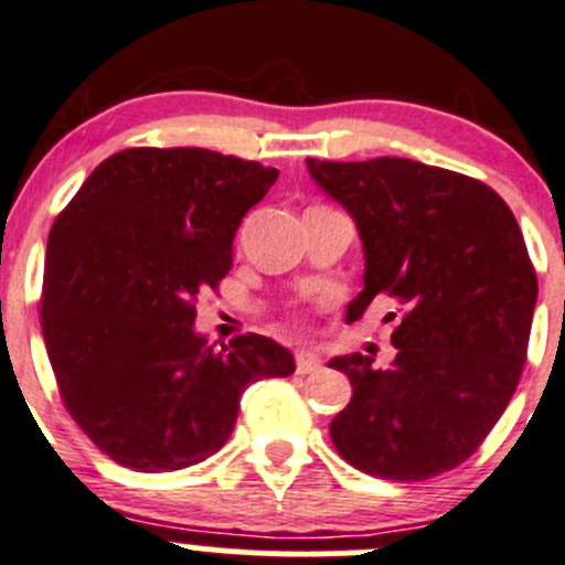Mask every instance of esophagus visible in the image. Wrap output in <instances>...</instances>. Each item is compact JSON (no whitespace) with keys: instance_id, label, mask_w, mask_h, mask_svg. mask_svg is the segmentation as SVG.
I'll return each instance as SVG.
<instances>
[{"instance_id":"1","label":"esophagus","mask_w":565,"mask_h":565,"mask_svg":"<svg viewBox=\"0 0 565 565\" xmlns=\"http://www.w3.org/2000/svg\"><path fill=\"white\" fill-rule=\"evenodd\" d=\"M319 369H322V361H319L317 352L300 350L298 355H295V372L298 374H315Z\"/></svg>"}]
</instances>
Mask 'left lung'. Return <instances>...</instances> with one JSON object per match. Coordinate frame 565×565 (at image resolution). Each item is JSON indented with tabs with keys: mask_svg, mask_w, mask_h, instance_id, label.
Here are the masks:
<instances>
[{
	"mask_svg": "<svg viewBox=\"0 0 565 565\" xmlns=\"http://www.w3.org/2000/svg\"><path fill=\"white\" fill-rule=\"evenodd\" d=\"M306 167L363 241V292L347 317L380 295L404 311L388 369L361 352L330 361L352 383L330 440L388 481L454 470L498 424L525 366L539 281L520 224L481 180L409 158Z\"/></svg>",
	"mask_w": 565,
	"mask_h": 565,
	"instance_id": "1",
	"label": "left lung"
}]
</instances>
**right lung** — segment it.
<instances>
[{
    "instance_id": "right-lung-1",
    "label": "right lung",
    "mask_w": 565,
    "mask_h": 565,
    "mask_svg": "<svg viewBox=\"0 0 565 565\" xmlns=\"http://www.w3.org/2000/svg\"><path fill=\"white\" fill-rule=\"evenodd\" d=\"M278 169L202 150L134 147L106 158L56 215L40 324L60 396L117 465L169 472L213 457L250 383L289 377L265 335L215 350L196 298L232 270L243 215Z\"/></svg>"
}]
</instances>
